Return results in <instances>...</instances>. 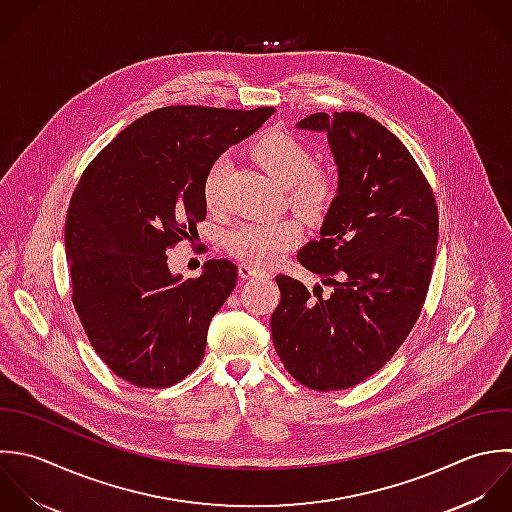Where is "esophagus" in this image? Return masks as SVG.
I'll use <instances>...</instances> for the list:
<instances>
[{
  "label": "esophagus",
  "mask_w": 512,
  "mask_h": 512,
  "mask_svg": "<svg viewBox=\"0 0 512 512\" xmlns=\"http://www.w3.org/2000/svg\"><path fill=\"white\" fill-rule=\"evenodd\" d=\"M239 275H241V279H255V277H263L267 273L263 269L251 265V263H241L239 265Z\"/></svg>",
  "instance_id": "obj_1"
}]
</instances>
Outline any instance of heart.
<instances>
[{
    "mask_svg": "<svg viewBox=\"0 0 512 512\" xmlns=\"http://www.w3.org/2000/svg\"><path fill=\"white\" fill-rule=\"evenodd\" d=\"M251 157L287 191L289 203L305 217L319 219L331 209L337 193L335 183L329 175L313 169V153L299 139L269 131L253 143ZM225 173L227 161L217 159L203 179V197L211 209H217L223 201ZM301 233V223L291 217L245 223L227 235V247L235 257L251 265H271L301 239Z\"/></svg>",
    "mask_w": 512,
    "mask_h": 512,
    "instance_id": "obj_1",
    "label": "heart"
}]
</instances>
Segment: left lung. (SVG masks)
I'll list each match as a JSON object with an SVG mask.
<instances>
[{
    "label": "left lung",
    "instance_id": "left-lung-1",
    "mask_svg": "<svg viewBox=\"0 0 512 512\" xmlns=\"http://www.w3.org/2000/svg\"><path fill=\"white\" fill-rule=\"evenodd\" d=\"M297 129L325 133L337 193L299 263L333 285L329 297L277 275L273 345L305 387L341 391L377 373L403 345L427 297L439 241L435 195L413 155L379 121L313 113ZM323 291V289H319Z\"/></svg>",
    "mask_w": 512,
    "mask_h": 512
}]
</instances>
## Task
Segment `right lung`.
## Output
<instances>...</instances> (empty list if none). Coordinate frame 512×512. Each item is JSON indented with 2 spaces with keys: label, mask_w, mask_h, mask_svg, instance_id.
Masks as SVG:
<instances>
[{
  "label": "right lung",
  "mask_w": 512,
  "mask_h": 512,
  "mask_svg": "<svg viewBox=\"0 0 512 512\" xmlns=\"http://www.w3.org/2000/svg\"><path fill=\"white\" fill-rule=\"evenodd\" d=\"M171 105L127 125L81 175L65 221L73 305L91 347L137 387H171L201 363L237 265L209 259L197 279L167 249L205 219L203 179L273 113Z\"/></svg>",
  "instance_id": "obj_1"
}]
</instances>
